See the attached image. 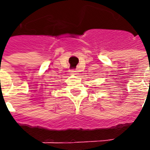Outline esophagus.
I'll return each instance as SVG.
<instances>
[{
    "mask_svg": "<svg viewBox=\"0 0 150 150\" xmlns=\"http://www.w3.org/2000/svg\"><path fill=\"white\" fill-rule=\"evenodd\" d=\"M71 73H73V74H76V73H77V71H76V70H71Z\"/></svg>",
    "mask_w": 150,
    "mask_h": 150,
    "instance_id": "obj_1",
    "label": "esophagus"
}]
</instances>
